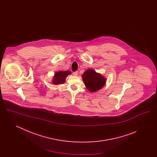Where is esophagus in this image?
Segmentation results:
<instances>
[{
  "mask_svg": "<svg viewBox=\"0 0 157 157\" xmlns=\"http://www.w3.org/2000/svg\"><path fill=\"white\" fill-rule=\"evenodd\" d=\"M73 74L74 76H77L78 75V72H74V73H73Z\"/></svg>",
  "mask_w": 157,
  "mask_h": 157,
  "instance_id": "esophagus-1",
  "label": "esophagus"
}]
</instances>
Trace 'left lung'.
Masks as SVG:
<instances>
[{"mask_svg": "<svg viewBox=\"0 0 157 157\" xmlns=\"http://www.w3.org/2000/svg\"><path fill=\"white\" fill-rule=\"evenodd\" d=\"M82 79L86 88L91 92L101 89L105 84L106 79L94 70L90 69L82 74Z\"/></svg>", "mask_w": 157, "mask_h": 157, "instance_id": "1", "label": "left lung"}]
</instances>
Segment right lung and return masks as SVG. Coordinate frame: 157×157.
Returning <instances> with one entry per match:
<instances>
[{"mask_svg":"<svg viewBox=\"0 0 157 157\" xmlns=\"http://www.w3.org/2000/svg\"><path fill=\"white\" fill-rule=\"evenodd\" d=\"M71 72L69 71H59L56 72L53 76L52 83L55 85H59L64 83L66 81V78L69 75H71Z\"/></svg>","mask_w":157,"mask_h":157,"instance_id":"add662e5","label":"right lung"}]
</instances>
